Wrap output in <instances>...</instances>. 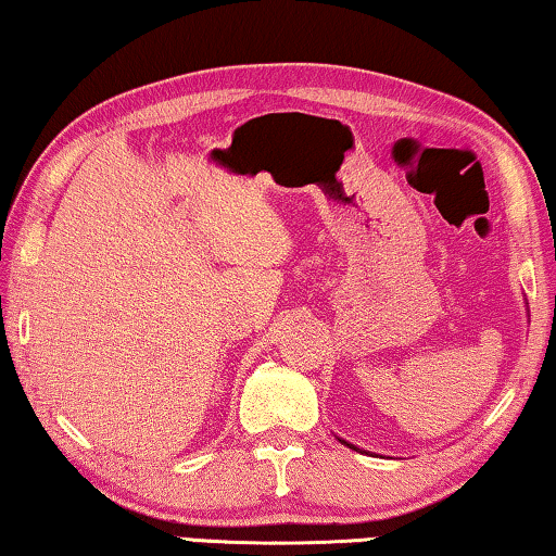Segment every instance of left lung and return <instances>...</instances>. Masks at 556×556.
<instances>
[{"instance_id":"obj_1","label":"left lung","mask_w":556,"mask_h":556,"mask_svg":"<svg viewBox=\"0 0 556 556\" xmlns=\"http://www.w3.org/2000/svg\"><path fill=\"white\" fill-rule=\"evenodd\" d=\"M343 444H345V441H343ZM348 446H351V444H348ZM351 448H355V446H351Z\"/></svg>"}]
</instances>
